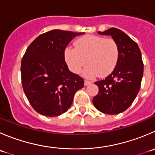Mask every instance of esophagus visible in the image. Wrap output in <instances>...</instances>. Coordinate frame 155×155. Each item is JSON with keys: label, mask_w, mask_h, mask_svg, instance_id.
I'll return each instance as SVG.
<instances>
[{"label": "esophagus", "mask_w": 155, "mask_h": 155, "mask_svg": "<svg viewBox=\"0 0 155 155\" xmlns=\"http://www.w3.org/2000/svg\"><path fill=\"white\" fill-rule=\"evenodd\" d=\"M91 81H89L88 80V79H85V82H84V84H85V85H90V84L91 83Z\"/></svg>", "instance_id": "34e87169"}]
</instances>
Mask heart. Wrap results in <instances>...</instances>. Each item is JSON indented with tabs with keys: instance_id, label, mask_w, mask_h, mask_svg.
<instances>
[{
	"instance_id": "b5f03b06",
	"label": "heart",
	"mask_w": 155,
	"mask_h": 155,
	"mask_svg": "<svg viewBox=\"0 0 155 155\" xmlns=\"http://www.w3.org/2000/svg\"><path fill=\"white\" fill-rule=\"evenodd\" d=\"M75 46L76 49L68 47L64 52L66 62L73 73H79L88 63L83 72L85 76H105L117 64L119 48L113 38L87 35L76 40Z\"/></svg>"
}]
</instances>
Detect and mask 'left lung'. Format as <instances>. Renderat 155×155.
<instances>
[{
  "label": "left lung",
  "instance_id": "1",
  "mask_svg": "<svg viewBox=\"0 0 155 155\" xmlns=\"http://www.w3.org/2000/svg\"><path fill=\"white\" fill-rule=\"evenodd\" d=\"M101 35H109L117 43L119 59L112 73L94 82L98 93L92 101L101 112L117 114L133 104L141 87L144 64L140 49L131 38L120 29L111 28Z\"/></svg>",
  "mask_w": 155,
  "mask_h": 155
}]
</instances>
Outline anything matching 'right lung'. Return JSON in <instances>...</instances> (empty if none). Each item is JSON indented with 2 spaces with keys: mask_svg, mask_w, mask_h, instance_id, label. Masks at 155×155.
<instances>
[{
  "mask_svg": "<svg viewBox=\"0 0 155 155\" xmlns=\"http://www.w3.org/2000/svg\"><path fill=\"white\" fill-rule=\"evenodd\" d=\"M83 32L54 29L37 37L21 61L24 93L33 109L41 115L56 117L71 106L84 86V79L69 70L64 51L76 36Z\"/></svg>",
  "mask_w": 155,
  "mask_h": 155,
  "instance_id": "add662e5",
  "label": "right lung"
}]
</instances>
